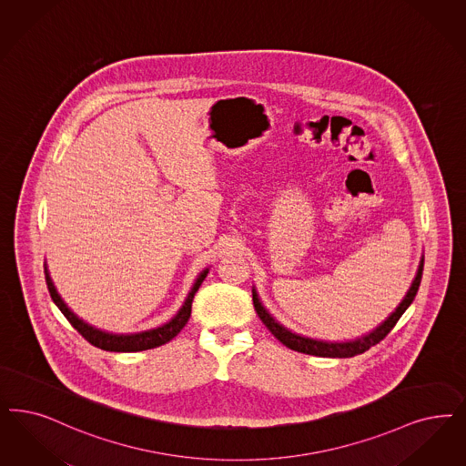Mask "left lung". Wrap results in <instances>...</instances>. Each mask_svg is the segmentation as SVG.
Masks as SVG:
<instances>
[{"label":"left lung","instance_id":"left-lung-1","mask_svg":"<svg viewBox=\"0 0 466 466\" xmlns=\"http://www.w3.org/2000/svg\"><path fill=\"white\" fill-rule=\"evenodd\" d=\"M421 273H423V259L418 265L417 277H415L411 288L406 292L404 299L396 308V311L390 313V317L384 323H380L375 330H371L367 336L348 340V342H327V340H317V339L303 338V336L292 334L286 327H282L280 323L273 320L272 315L259 303L255 289H253V305H255L259 320L263 321L273 336L279 339L284 346H288L289 350H294L298 353L321 356V358H351L356 354L369 351L371 346L379 344L394 329V325L401 319L402 313L408 309V306L413 303V299L417 296L418 288H420V282H421Z\"/></svg>","mask_w":466,"mask_h":466}]
</instances>
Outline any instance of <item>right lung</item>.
<instances>
[{
  "mask_svg": "<svg viewBox=\"0 0 466 466\" xmlns=\"http://www.w3.org/2000/svg\"><path fill=\"white\" fill-rule=\"evenodd\" d=\"M208 275V268L199 273V277L194 282L193 289L189 292L187 299L184 306L178 309L176 317L168 323L161 325L158 329L153 330H146V332H139V334H130V336H118V334H108L103 332L99 329H95L91 325H87L86 321L79 320L77 315H74L66 305L64 299L58 296V292L55 289L51 277L46 272V286H48L49 296L53 299V303L60 308V311L64 313L65 319L70 321V325L81 334L82 338L86 339L87 342H91L93 346H96L99 350L105 351H115V353H134V351H146L151 348H158L161 344H167L168 340L176 338L177 334L184 329V325L189 320L191 317V306H193L194 294L199 289V286L203 284L205 277Z\"/></svg>",
  "mask_w": 466,
  "mask_h": 466,
  "instance_id": "add662e5",
  "label": "right lung"
}]
</instances>
